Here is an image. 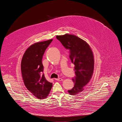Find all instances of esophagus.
I'll use <instances>...</instances> for the list:
<instances>
[{
	"mask_svg": "<svg viewBox=\"0 0 122 122\" xmlns=\"http://www.w3.org/2000/svg\"><path fill=\"white\" fill-rule=\"evenodd\" d=\"M55 80L58 81H62L63 79L62 78H58V79H55Z\"/></svg>",
	"mask_w": 122,
	"mask_h": 122,
	"instance_id": "34e87169",
	"label": "esophagus"
}]
</instances>
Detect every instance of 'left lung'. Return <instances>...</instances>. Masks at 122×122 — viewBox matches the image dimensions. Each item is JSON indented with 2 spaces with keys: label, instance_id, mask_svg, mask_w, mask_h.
Here are the masks:
<instances>
[{
  "label": "left lung",
  "instance_id": "left-lung-1",
  "mask_svg": "<svg viewBox=\"0 0 122 122\" xmlns=\"http://www.w3.org/2000/svg\"><path fill=\"white\" fill-rule=\"evenodd\" d=\"M56 39L70 50L69 57L74 64L76 77L72 79L74 85L68 90L71 95H76L84 90L92 77L94 69V57L89 45L74 35L66 34L56 36Z\"/></svg>",
  "mask_w": 122,
  "mask_h": 122
}]
</instances>
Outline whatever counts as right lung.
<instances>
[{
    "label": "right lung",
    "instance_id": "right-lung-1",
    "mask_svg": "<svg viewBox=\"0 0 122 122\" xmlns=\"http://www.w3.org/2000/svg\"><path fill=\"white\" fill-rule=\"evenodd\" d=\"M53 39L35 43L25 51L21 67L25 85L35 97L44 99L49 95L53 83L45 78L42 63L43 56Z\"/></svg>",
    "mask_w": 122,
    "mask_h": 122
}]
</instances>
